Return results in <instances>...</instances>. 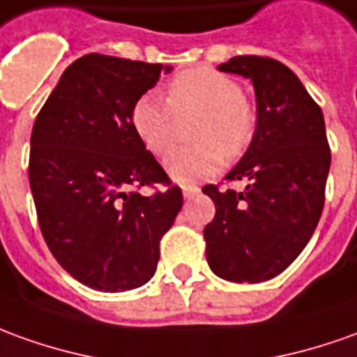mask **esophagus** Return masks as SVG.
Returning <instances> with one entry per match:
<instances>
[{"label":"esophagus","mask_w":357,"mask_h":357,"mask_svg":"<svg viewBox=\"0 0 357 357\" xmlns=\"http://www.w3.org/2000/svg\"><path fill=\"white\" fill-rule=\"evenodd\" d=\"M198 194H200V188H198V186H183L184 200H190V198L198 196Z\"/></svg>","instance_id":"esophagus-1"}]
</instances>
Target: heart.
I'll list each match as a JSON object with an SVG mask.
<instances>
[{
	"label": "heart",
	"instance_id": "1",
	"mask_svg": "<svg viewBox=\"0 0 357 357\" xmlns=\"http://www.w3.org/2000/svg\"><path fill=\"white\" fill-rule=\"evenodd\" d=\"M204 108L194 130L200 144L176 146L165 155V169L178 183H194L220 169L223 155L239 157L255 132L252 110L235 79L210 68L183 71L169 87V99L146 93L134 102L130 120L137 137L153 153H163L173 142L174 112Z\"/></svg>",
	"mask_w": 357,
	"mask_h": 357
}]
</instances>
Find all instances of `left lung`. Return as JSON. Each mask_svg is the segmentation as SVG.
<instances>
[{
  "label": "left lung",
  "instance_id": "1",
  "mask_svg": "<svg viewBox=\"0 0 357 357\" xmlns=\"http://www.w3.org/2000/svg\"><path fill=\"white\" fill-rule=\"evenodd\" d=\"M218 70L250 79L257 128L225 174V181H247L245 190L202 188L215 204L204 229L206 258L215 276L258 284L282 274L311 239L323 213L331 147L323 110L287 66L235 56Z\"/></svg>",
  "mask_w": 357,
  "mask_h": 357
}]
</instances>
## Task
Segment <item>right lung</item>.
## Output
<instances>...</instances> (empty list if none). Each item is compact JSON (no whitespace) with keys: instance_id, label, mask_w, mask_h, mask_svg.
I'll use <instances>...</instances> for the list:
<instances>
[{"instance_id":"1","label":"right lung","mask_w":357,"mask_h":357,"mask_svg":"<svg viewBox=\"0 0 357 357\" xmlns=\"http://www.w3.org/2000/svg\"><path fill=\"white\" fill-rule=\"evenodd\" d=\"M171 66L87 54L61 73L31 136L29 181L43 237L60 266L99 291L147 284L159 241L183 208L181 188H134L169 176L130 112Z\"/></svg>"}]
</instances>
